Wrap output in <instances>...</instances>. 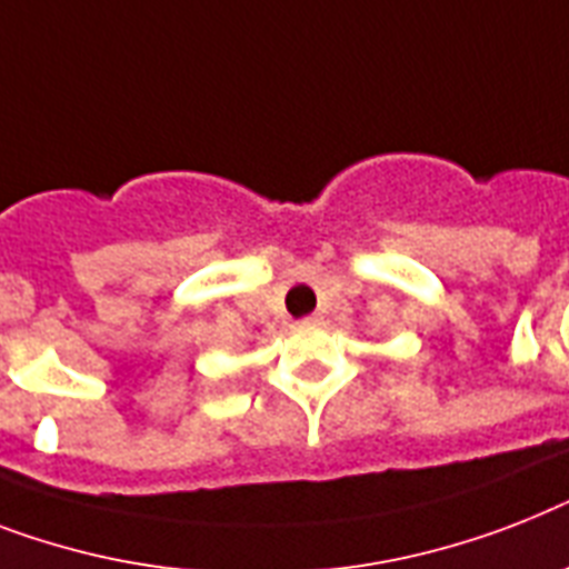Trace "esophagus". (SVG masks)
I'll return each instance as SVG.
<instances>
[{
	"label": "esophagus",
	"mask_w": 569,
	"mask_h": 569,
	"mask_svg": "<svg viewBox=\"0 0 569 569\" xmlns=\"http://www.w3.org/2000/svg\"><path fill=\"white\" fill-rule=\"evenodd\" d=\"M320 320H322L320 313H308V317L302 322H306V326H317V322H320Z\"/></svg>",
	"instance_id": "obj_1"
}]
</instances>
